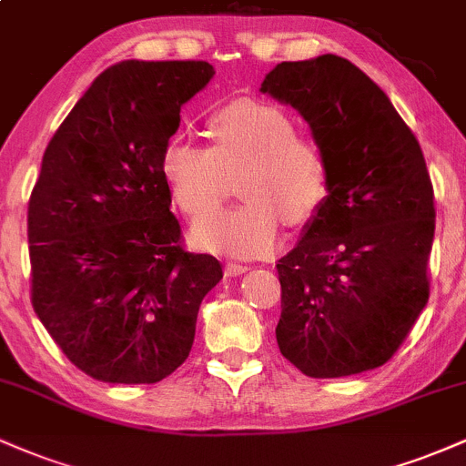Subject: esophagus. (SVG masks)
Wrapping results in <instances>:
<instances>
[{"mask_svg":"<svg viewBox=\"0 0 466 466\" xmlns=\"http://www.w3.org/2000/svg\"><path fill=\"white\" fill-rule=\"evenodd\" d=\"M248 271H249L248 265H238V263H228V265H226V276H228V278L243 276V274H248Z\"/></svg>","mask_w":466,"mask_h":466,"instance_id":"1","label":"esophagus"}]
</instances>
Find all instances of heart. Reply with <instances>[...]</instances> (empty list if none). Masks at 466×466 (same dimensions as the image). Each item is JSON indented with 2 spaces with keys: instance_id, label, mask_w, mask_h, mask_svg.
Instances as JSON below:
<instances>
[{
  "instance_id": "b5f03b06",
  "label": "heart",
  "mask_w": 466,
  "mask_h": 466,
  "mask_svg": "<svg viewBox=\"0 0 466 466\" xmlns=\"http://www.w3.org/2000/svg\"><path fill=\"white\" fill-rule=\"evenodd\" d=\"M212 147L170 140L162 151V179L184 215L199 218L221 203L229 177L245 203L201 218L190 243L208 254L251 260L282 243V218L304 226L329 188L324 151L298 136L291 116L258 100H237L208 122Z\"/></svg>"
}]
</instances>
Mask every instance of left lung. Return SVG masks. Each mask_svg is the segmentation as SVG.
I'll list each match as a JSON object with an SVG mask.
<instances>
[{"label": "left lung", "instance_id": "8db88e82", "mask_svg": "<svg viewBox=\"0 0 466 466\" xmlns=\"http://www.w3.org/2000/svg\"><path fill=\"white\" fill-rule=\"evenodd\" d=\"M260 92L302 116L329 166L322 206L276 265L278 346L307 377L374 370L430 298L436 212L419 140L349 58L278 63Z\"/></svg>", "mask_w": 466, "mask_h": 466}]
</instances>
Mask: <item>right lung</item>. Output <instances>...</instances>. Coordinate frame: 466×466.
Instances as JSON below:
<instances>
[{"mask_svg": "<svg viewBox=\"0 0 466 466\" xmlns=\"http://www.w3.org/2000/svg\"><path fill=\"white\" fill-rule=\"evenodd\" d=\"M206 61L106 67L58 127L28 203L32 307L74 366L105 383H157L186 361L215 256L181 249L162 179L179 111Z\"/></svg>", "mask_w": 466, "mask_h": 466, "instance_id": "right-lung-1", "label": "right lung"}]
</instances>
